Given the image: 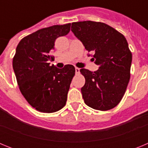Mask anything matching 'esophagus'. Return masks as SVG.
Here are the masks:
<instances>
[{
    "label": "esophagus",
    "mask_w": 148,
    "mask_h": 148,
    "mask_svg": "<svg viewBox=\"0 0 148 148\" xmlns=\"http://www.w3.org/2000/svg\"><path fill=\"white\" fill-rule=\"evenodd\" d=\"M79 73H80V69L78 67H75V73H76V74H78Z\"/></svg>",
    "instance_id": "esophagus-1"
}]
</instances>
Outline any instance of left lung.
Listing matches in <instances>:
<instances>
[{
	"mask_svg": "<svg viewBox=\"0 0 148 148\" xmlns=\"http://www.w3.org/2000/svg\"><path fill=\"white\" fill-rule=\"evenodd\" d=\"M71 30L99 65L94 73L80 70L85 78L81 90L84 103L98 110L113 109L122 99L130 78L132 53L126 38L101 22H73Z\"/></svg>",
	"mask_w": 148,
	"mask_h": 148,
	"instance_id": "obj_1",
	"label": "left lung"
}]
</instances>
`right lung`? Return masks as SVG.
<instances>
[{"label": "right lung", "mask_w": 148, "mask_h": 148, "mask_svg": "<svg viewBox=\"0 0 148 148\" xmlns=\"http://www.w3.org/2000/svg\"><path fill=\"white\" fill-rule=\"evenodd\" d=\"M71 23L43 28L21 39L12 61L20 91L32 108L42 113H54L66 104L75 70L65 65L58 69L48 63L55 41L66 35Z\"/></svg>", "instance_id": "1"}]
</instances>
